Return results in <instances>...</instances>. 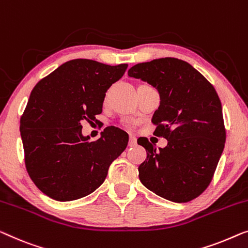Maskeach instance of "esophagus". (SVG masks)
<instances>
[{
  "label": "esophagus",
  "mask_w": 248,
  "mask_h": 248,
  "mask_svg": "<svg viewBox=\"0 0 248 248\" xmlns=\"http://www.w3.org/2000/svg\"><path fill=\"white\" fill-rule=\"evenodd\" d=\"M136 145V139L134 136H130V141H128V146H135Z\"/></svg>",
  "instance_id": "1"
}]
</instances>
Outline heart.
Returning a JSON list of instances; mask_svg holds the SVG:
<instances>
[{"instance_id": "obj_1", "label": "heart", "mask_w": 248, "mask_h": 248, "mask_svg": "<svg viewBox=\"0 0 248 248\" xmlns=\"http://www.w3.org/2000/svg\"><path fill=\"white\" fill-rule=\"evenodd\" d=\"M127 126H128V125H127Z\"/></svg>"}]
</instances>
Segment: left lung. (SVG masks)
Listing matches in <instances>:
<instances>
[{"instance_id": "obj_1", "label": "left lung", "mask_w": 248, "mask_h": 248, "mask_svg": "<svg viewBox=\"0 0 248 248\" xmlns=\"http://www.w3.org/2000/svg\"><path fill=\"white\" fill-rule=\"evenodd\" d=\"M128 76L148 81L160 94L153 114V134L168 140L156 150L148 139L140 164V180L151 191L173 202H191L213 180L226 141L220 99L214 86L191 64L177 58L142 62Z\"/></svg>"}]
</instances>
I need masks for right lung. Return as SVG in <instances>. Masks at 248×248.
Returning a JSON list of instances; mask_svg holds the SVG:
<instances>
[{"mask_svg":"<svg viewBox=\"0 0 248 248\" xmlns=\"http://www.w3.org/2000/svg\"><path fill=\"white\" fill-rule=\"evenodd\" d=\"M127 67L74 59L34 86L20 118L24 163L31 180L50 198L70 202L95 191L126 149L128 135L115 126L88 142L81 121H98L107 89Z\"/></svg>","mask_w":248,"mask_h":248,"instance_id":"right-lung-1","label":"right lung"}]
</instances>
